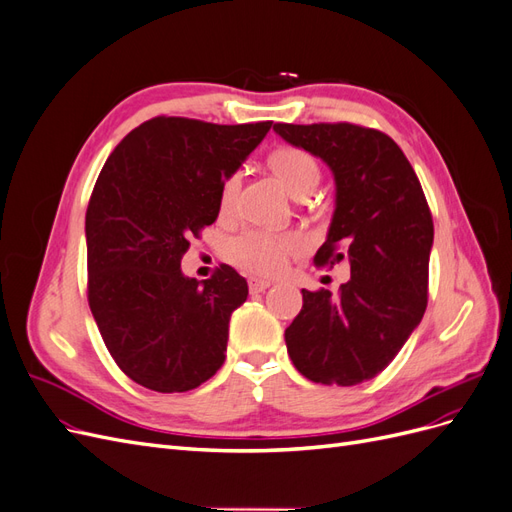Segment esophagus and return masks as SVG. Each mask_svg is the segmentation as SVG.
Masks as SVG:
<instances>
[{
  "label": "esophagus",
  "mask_w": 512,
  "mask_h": 512,
  "mask_svg": "<svg viewBox=\"0 0 512 512\" xmlns=\"http://www.w3.org/2000/svg\"><path fill=\"white\" fill-rule=\"evenodd\" d=\"M247 286H250L252 294H258V292H265L271 286V282L262 280V277H250V280H247Z\"/></svg>",
  "instance_id": "esophagus-1"
}]
</instances>
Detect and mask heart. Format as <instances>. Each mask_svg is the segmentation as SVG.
Returning a JSON list of instances; mask_svg holds the SVG:
<instances>
[{"label":"heart","instance_id":"obj_1","mask_svg":"<svg viewBox=\"0 0 512 512\" xmlns=\"http://www.w3.org/2000/svg\"><path fill=\"white\" fill-rule=\"evenodd\" d=\"M269 166L284 183V188L294 198H305L316 190L320 181V166L312 153L299 147H280L269 156ZM239 173L224 179L220 188V211L226 213L235 205L239 192ZM303 237L297 232H267L245 230L239 237L230 239L226 256L232 265L256 275H275L286 267V260L303 250Z\"/></svg>","mask_w":512,"mask_h":512}]
</instances>
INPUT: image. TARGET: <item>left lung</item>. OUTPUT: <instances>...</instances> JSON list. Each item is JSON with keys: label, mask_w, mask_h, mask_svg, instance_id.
Returning <instances> with one entry per match:
<instances>
[{"label": "left lung", "mask_w": 512, "mask_h": 512, "mask_svg": "<svg viewBox=\"0 0 512 512\" xmlns=\"http://www.w3.org/2000/svg\"><path fill=\"white\" fill-rule=\"evenodd\" d=\"M273 130L333 170L335 211L314 265L350 262V280L337 294L301 290L303 309L284 333L290 361L320 384L376 378L427 307L433 220L421 181L380 130L346 121Z\"/></svg>", "instance_id": "left-lung-1"}]
</instances>
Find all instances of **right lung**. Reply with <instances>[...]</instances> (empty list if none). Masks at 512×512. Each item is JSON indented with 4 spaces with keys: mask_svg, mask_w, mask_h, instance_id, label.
Segmentation results:
<instances>
[{
    "mask_svg": "<svg viewBox=\"0 0 512 512\" xmlns=\"http://www.w3.org/2000/svg\"><path fill=\"white\" fill-rule=\"evenodd\" d=\"M271 123L153 117L102 168L85 215L87 299L115 363L145 389L192 391L226 359L245 277L220 265L196 282L181 273V258L190 237L218 220L224 179Z\"/></svg>",
    "mask_w": 512,
    "mask_h": 512,
    "instance_id": "1",
    "label": "right lung"
}]
</instances>
